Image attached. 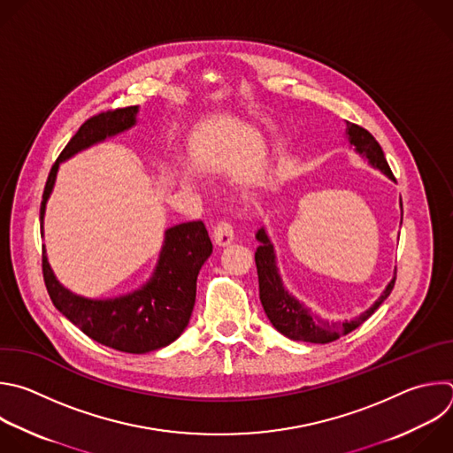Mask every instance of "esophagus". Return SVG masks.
I'll use <instances>...</instances> for the list:
<instances>
[{
    "mask_svg": "<svg viewBox=\"0 0 453 453\" xmlns=\"http://www.w3.org/2000/svg\"><path fill=\"white\" fill-rule=\"evenodd\" d=\"M213 240H215V243L220 245V247H226V245L233 243V240H234V229H233V226H231L229 222H226V220L219 222V224L215 226V229H213Z\"/></svg>",
    "mask_w": 453,
    "mask_h": 453,
    "instance_id": "esophagus-1",
    "label": "esophagus"
}]
</instances>
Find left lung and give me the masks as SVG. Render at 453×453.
<instances>
[{
  "label": "left lung",
  "mask_w": 453,
  "mask_h": 453,
  "mask_svg": "<svg viewBox=\"0 0 453 453\" xmlns=\"http://www.w3.org/2000/svg\"><path fill=\"white\" fill-rule=\"evenodd\" d=\"M349 143L354 147L356 153L365 157L368 164L373 169H379L382 174H386L389 180H395L384 153L379 142L373 138L370 131L365 127L347 122V131H345ZM400 210H402V199H400ZM403 215V211H402ZM402 224V220H400ZM256 240L259 242V247L256 249L254 259L257 266V279H259V300L263 304V310L270 320V324L286 338L295 340V342H310V343H331L338 340L340 336H345L357 329L363 322H366L377 308L384 303V300L389 296L395 279H396V270L393 279L388 282L386 289L380 293V296L375 300V303L363 311L359 317L354 320H345V322H327L315 315L310 308H306L300 300H296L282 284L277 261H275V250L273 243L268 238V233L265 227H259L256 233Z\"/></svg>",
  "instance_id": "left-lung-1"
}]
</instances>
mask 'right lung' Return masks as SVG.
Returning a JSON list of instances; mask_svg holds the SVG:
<instances>
[{
	"mask_svg": "<svg viewBox=\"0 0 453 453\" xmlns=\"http://www.w3.org/2000/svg\"><path fill=\"white\" fill-rule=\"evenodd\" d=\"M138 106L117 108L90 117L69 140L51 167L41 203V229L60 164L136 124ZM213 245L201 220L165 231L162 252L150 279L138 289L113 298H87L60 284L42 249V273L55 308L94 342L127 354H145L171 345L187 329L197 275Z\"/></svg>",
	"mask_w": 453,
	"mask_h": 453,
	"instance_id": "add662e5",
	"label": "right lung"
}]
</instances>
